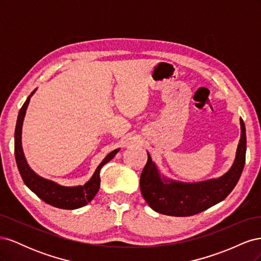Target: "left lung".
Segmentation results:
<instances>
[{
  "mask_svg": "<svg viewBox=\"0 0 261 261\" xmlns=\"http://www.w3.org/2000/svg\"><path fill=\"white\" fill-rule=\"evenodd\" d=\"M241 139L232 168L219 178L184 183L161 176L155 163L148 161L140 175V191L154 211L172 217H189L224 200L241 177L246 158V129L241 118Z\"/></svg>",
  "mask_w": 261,
  "mask_h": 261,
  "instance_id": "1",
  "label": "left lung"
}]
</instances>
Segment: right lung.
I'll return each mask as SVG.
<instances>
[{
  "instance_id": "1",
  "label": "right lung",
  "mask_w": 261,
  "mask_h": 261,
  "mask_svg": "<svg viewBox=\"0 0 261 261\" xmlns=\"http://www.w3.org/2000/svg\"><path fill=\"white\" fill-rule=\"evenodd\" d=\"M36 90L37 89L29 94L25 103L22 105L18 113L16 128H15V158H16V163L20 176L23 183L26 184L31 192H34L39 198L55 208L73 210L84 207L94 198V196L97 195L99 191L101 168L109 161H111L114 155L120 151V149H115L110 152L98 165L91 178L83 186H62L53 180L38 175L36 172L30 169L21 147L22 122L23 118H25L30 98L36 92Z\"/></svg>"
}]
</instances>
